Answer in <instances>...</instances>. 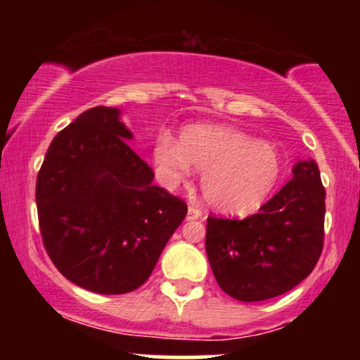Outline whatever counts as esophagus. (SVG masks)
Masks as SVG:
<instances>
[{"label":"esophagus","mask_w":360,"mask_h":360,"mask_svg":"<svg viewBox=\"0 0 360 360\" xmlns=\"http://www.w3.org/2000/svg\"><path fill=\"white\" fill-rule=\"evenodd\" d=\"M201 210H198L196 206H189L188 208V214H186V220H198V218H201Z\"/></svg>","instance_id":"obj_1"}]
</instances>
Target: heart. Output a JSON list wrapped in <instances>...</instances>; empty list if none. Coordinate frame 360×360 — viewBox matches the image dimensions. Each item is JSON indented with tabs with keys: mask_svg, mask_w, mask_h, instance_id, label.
Here are the masks:
<instances>
[{
	"mask_svg": "<svg viewBox=\"0 0 360 360\" xmlns=\"http://www.w3.org/2000/svg\"><path fill=\"white\" fill-rule=\"evenodd\" d=\"M157 179L167 189L201 172L206 205L226 217H247L278 184L283 164L278 148L229 125L198 123L181 130L179 142L160 131L152 146Z\"/></svg>",
	"mask_w": 360,
	"mask_h": 360,
	"instance_id": "obj_1",
	"label": "heart"
}]
</instances>
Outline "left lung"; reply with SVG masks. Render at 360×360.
Here are the masks:
<instances>
[{
	"label": "left lung",
	"instance_id": "1",
	"mask_svg": "<svg viewBox=\"0 0 360 360\" xmlns=\"http://www.w3.org/2000/svg\"><path fill=\"white\" fill-rule=\"evenodd\" d=\"M245 220L208 217L206 255L218 286L238 301L283 295L316 266L323 249L325 189L313 159Z\"/></svg>",
	"mask_w": 360,
	"mask_h": 360
}]
</instances>
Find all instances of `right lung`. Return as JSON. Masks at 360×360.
I'll use <instances>...</instances> for the list:
<instances>
[{
	"instance_id": "right-lung-1",
	"label": "right lung",
	"mask_w": 360,
	"mask_h": 360,
	"mask_svg": "<svg viewBox=\"0 0 360 360\" xmlns=\"http://www.w3.org/2000/svg\"><path fill=\"white\" fill-rule=\"evenodd\" d=\"M128 140L122 110L91 108L56 135L37 177L49 257L65 279L100 295L142 286L188 213L152 184L154 171Z\"/></svg>"
}]
</instances>
